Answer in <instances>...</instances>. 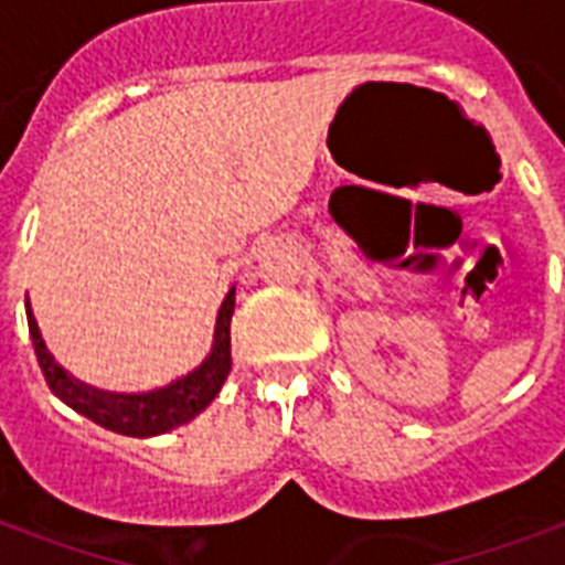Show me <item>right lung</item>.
<instances>
[{
  "label": "right lung",
  "mask_w": 565,
  "mask_h": 565,
  "mask_svg": "<svg viewBox=\"0 0 565 565\" xmlns=\"http://www.w3.org/2000/svg\"><path fill=\"white\" fill-rule=\"evenodd\" d=\"M231 313H234V287H228L216 322H213L211 352L204 354V361L190 370L188 375L175 377L167 386H154L146 393H110L78 381L75 375L55 361V354L49 352L40 334L38 319L31 313V305L25 299V319H29V337L38 354L40 370L46 377L49 390L75 413H82L102 428L122 434V437H158L167 430L188 425L195 419L207 404L216 398V393L225 384L231 372Z\"/></svg>",
  "instance_id": "1"
}]
</instances>
